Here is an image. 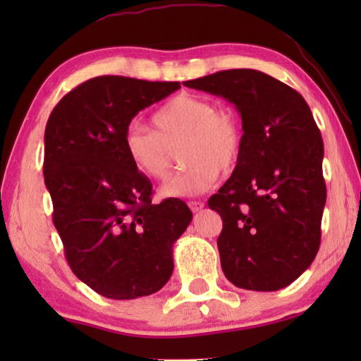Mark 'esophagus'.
I'll return each instance as SVG.
<instances>
[{"mask_svg":"<svg viewBox=\"0 0 361 361\" xmlns=\"http://www.w3.org/2000/svg\"><path fill=\"white\" fill-rule=\"evenodd\" d=\"M204 202H200V200H192V202H189V207H190V210L194 212V214H197V212H200L202 209H204Z\"/></svg>","mask_w":361,"mask_h":361,"instance_id":"34e87169","label":"esophagus"}]
</instances>
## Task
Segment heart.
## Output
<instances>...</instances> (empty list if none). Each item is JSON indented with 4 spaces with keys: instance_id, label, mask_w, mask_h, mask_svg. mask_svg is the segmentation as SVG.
Segmentation results:
<instances>
[{
    "instance_id": "b5f03b06",
    "label": "heart",
    "mask_w": 361,
    "mask_h": 361,
    "mask_svg": "<svg viewBox=\"0 0 361 361\" xmlns=\"http://www.w3.org/2000/svg\"><path fill=\"white\" fill-rule=\"evenodd\" d=\"M154 131L130 126L123 145L137 172L164 180L176 164L177 152L184 169L162 185L164 197L199 195L214 185L220 171H235L245 147V133L235 113L220 110L209 98L180 93L152 115Z\"/></svg>"
}]
</instances>
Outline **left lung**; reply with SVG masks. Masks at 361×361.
Here are the masks:
<instances>
[{"label":"left lung","mask_w":361,"mask_h":361,"mask_svg":"<svg viewBox=\"0 0 361 361\" xmlns=\"http://www.w3.org/2000/svg\"><path fill=\"white\" fill-rule=\"evenodd\" d=\"M233 103L245 147L240 164L209 207L224 228L221 269L248 290H278L299 278L320 245L327 189L324 142L300 93L253 68H231L184 82Z\"/></svg>","instance_id":"8db88e82"}]
</instances>
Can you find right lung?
<instances>
[{
	"label": "right lung",
	"mask_w": 361,
	"mask_h": 361,
	"mask_svg": "<svg viewBox=\"0 0 361 361\" xmlns=\"http://www.w3.org/2000/svg\"><path fill=\"white\" fill-rule=\"evenodd\" d=\"M179 82L90 78L49 116L44 182L73 274L108 299L154 294L169 281L172 246L192 221L185 202L152 204V184L123 145L133 118Z\"/></svg>",
	"instance_id": "obj_1"
}]
</instances>
